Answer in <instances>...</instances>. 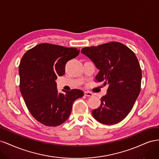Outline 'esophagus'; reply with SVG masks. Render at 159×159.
I'll return each mask as SVG.
<instances>
[{
    "label": "esophagus",
    "mask_w": 159,
    "mask_h": 159,
    "mask_svg": "<svg viewBox=\"0 0 159 159\" xmlns=\"http://www.w3.org/2000/svg\"><path fill=\"white\" fill-rule=\"evenodd\" d=\"M84 95L85 96H87V97H92L93 95V93H91L89 91H84Z\"/></svg>",
    "instance_id": "obj_1"
}]
</instances>
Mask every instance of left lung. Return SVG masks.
I'll use <instances>...</instances> for the list:
<instances>
[{"label": "left lung", "instance_id": "1", "mask_svg": "<svg viewBox=\"0 0 159 159\" xmlns=\"http://www.w3.org/2000/svg\"><path fill=\"white\" fill-rule=\"evenodd\" d=\"M81 52L99 70L95 81L109 84L100 106L91 112L93 117L105 125L119 123L131 111L140 93L142 72L135 54L117 42L85 47Z\"/></svg>", "mask_w": 159, "mask_h": 159}]
</instances>
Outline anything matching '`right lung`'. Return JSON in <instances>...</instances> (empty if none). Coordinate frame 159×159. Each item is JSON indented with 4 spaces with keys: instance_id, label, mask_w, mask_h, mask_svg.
<instances>
[{
    "instance_id": "right-lung-1",
    "label": "right lung",
    "mask_w": 159,
    "mask_h": 159,
    "mask_svg": "<svg viewBox=\"0 0 159 159\" xmlns=\"http://www.w3.org/2000/svg\"><path fill=\"white\" fill-rule=\"evenodd\" d=\"M79 53L75 48L42 43L22 57L18 70L20 93L31 115L46 126L56 127L66 121L74 101L84 95L78 89L58 93L55 81L65 74L67 62Z\"/></svg>"
}]
</instances>
